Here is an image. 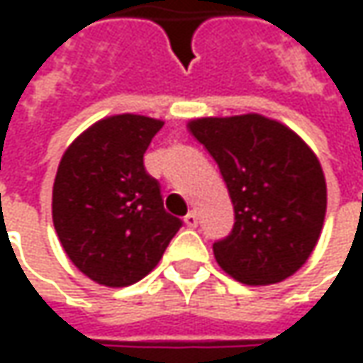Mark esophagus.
Returning a JSON list of instances; mask_svg holds the SVG:
<instances>
[{
    "instance_id": "34e87169",
    "label": "esophagus",
    "mask_w": 363,
    "mask_h": 363,
    "mask_svg": "<svg viewBox=\"0 0 363 363\" xmlns=\"http://www.w3.org/2000/svg\"><path fill=\"white\" fill-rule=\"evenodd\" d=\"M184 222H186L188 228H196V226H198V214H196V212H189L188 216L184 218Z\"/></svg>"
}]
</instances>
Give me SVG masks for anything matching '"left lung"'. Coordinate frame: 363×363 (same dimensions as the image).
Returning a JSON list of instances; mask_svg holds the SVG:
<instances>
[{
	"instance_id": "1",
	"label": "left lung",
	"mask_w": 363,
	"mask_h": 363,
	"mask_svg": "<svg viewBox=\"0 0 363 363\" xmlns=\"http://www.w3.org/2000/svg\"><path fill=\"white\" fill-rule=\"evenodd\" d=\"M214 157L234 206L232 232L214 242L218 264L244 285H272L311 257L325 220L319 160L279 121L257 113L189 121Z\"/></svg>"
}]
</instances>
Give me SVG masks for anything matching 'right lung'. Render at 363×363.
Returning <instances> with one entry per match:
<instances>
[{
	"label": "right lung",
	"mask_w": 363,
	"mask_h": 363,
	"mask_svg": "<svg viewBox=\"0 0 363 363\" xmlns=\"http://www.w3.org/2000/svg\"><path fill=\"white\" fill-rule=\"evenodd\" d=\"M163 121L115 115L94 123L64 151L52 220L64 252L94 283L127 286L157 267L182 220L163 208L143 155Z\"/></svg>",
	"instance_id": "obj_1"
}]
</instances>
